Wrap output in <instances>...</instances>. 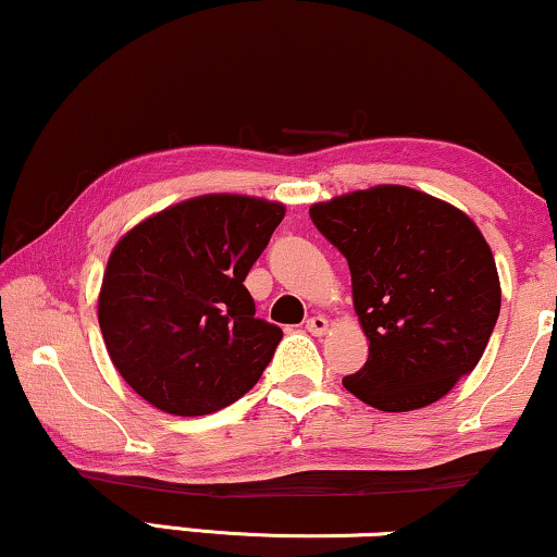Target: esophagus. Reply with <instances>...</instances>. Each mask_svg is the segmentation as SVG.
Instances as JSON below:
<instances>
[{
  "instance_id": "obj_1",
  "label": "esophagus",
  "mask_w": 557,
  "mask_h": 557,
  "mask_svg": "<svg viewBox=\"0 0 557 557\" xmlns=\"http://www.w3.org/2000/svg\"><path fill=\"white\" fill-rule=\"evenodd\" d=\"M327 327H330L327 317H322V314H314V317H309V320H307V332H309V335H314V337L324 335Z\"/></svg>"
}]
</instances>
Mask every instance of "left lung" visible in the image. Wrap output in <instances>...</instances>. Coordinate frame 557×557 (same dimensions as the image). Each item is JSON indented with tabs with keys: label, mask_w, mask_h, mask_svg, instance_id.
<instances>
[{
	"label": "left lung",
	"mask_w": 557,
	"mask_h": 557,
	"mask_svg": "<svg viewBox=\"0 0 557 557\" xmlns=\"http://www.w3.org/2000/svg\"><path fill=\"white\" fill-rule=\"evenodd\" d=\"M343 252L368 360L343 386L381 411L443 399L479 363L502 309L494 256L471 216L407 186L309 209Z\"/></svg>",
	"instance_id": "left-lung-1"
}]
</instances>
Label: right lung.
Segmentation results:
<instances>
[{
  "mask_svg": "<svg viewBox=\"0 0 557 557\" xmlns=\"http://www.w3.org/2000/svg\"><path fill=\"white\" fill-rule=\"evenodd\" d=\"M284 212L276 201L209 194L148 216L114 245L99 327L143 399L199 417L258 384L284 332L258 320L243 281Z\"/></svg>",
  "mask_w": 557,
  "mask_h": 557,
  "instance_id": "obj_1",
  "label": "right lung"
}]
</instances>
